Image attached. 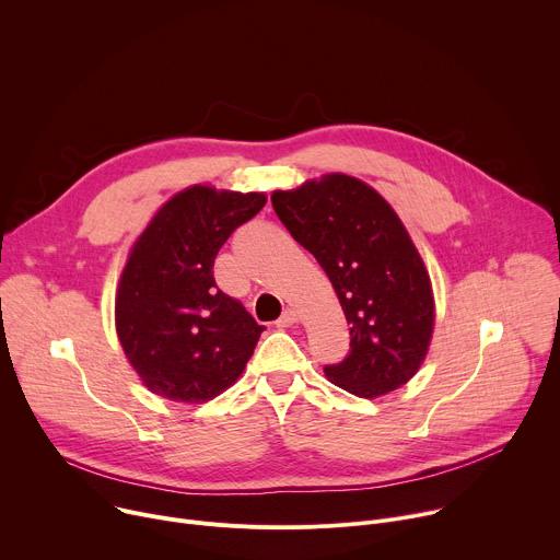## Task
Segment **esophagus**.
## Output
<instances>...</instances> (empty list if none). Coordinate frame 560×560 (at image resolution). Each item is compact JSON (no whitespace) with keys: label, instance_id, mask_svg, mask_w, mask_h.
Listing matches in <instances>:
<instances>
[{"label":"esophagus","instance_id":"esophagus-1","mask_svg":"<svg viewBox=\"0 0 560 560\" xmlns=\"http://www.w3.org/2000/svg\"><path fill=\"white\" fill-rule=\"evenodd\" d=\"M296 318H299V314H296L292 307H288V310L277 318V326H279V328H290V326L296 324Z\"/></svg>","mask_w":560,"mask_h":560}]
</instances>
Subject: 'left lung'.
Segmentation results:
<instances>
[{
  "mask_svg": "<svg viewBox=\"0 0 560 560\" xmlns=\"http://www.w3.org/2000/svg\"><path fill=\"white\" fill-rule=\"evenodd\" d=\"M272 208L326 270L350 324V352L324 368L328 378L363 398L408 383L428 354L434 299L401 219L376 190L348 175L277 190Z\"/></svg>",
  "mask_w": 560,
  "mask_h": 560,
  "instance_id": "left-lung-1",
  "label": "left lung"
}]
</instances>
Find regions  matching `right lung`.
Wrapping results in <instances>:
<instances>
[{
    "label": "right lung",
    "mask_w": 560,
    "mask_h": 560,
    "mask_svg": "<svg viewBox=\"0 0 560 560\" xmlns=\"http://www.w3.org/2000/svg\"><path fill=\"white\" fill-rule=\"evenodd\" d=\"M266 206L261 192L192 186L154 214L124 268L115 324L121 348L156 396L203 404L244 372L266 330L217 288L228 236Z\"/></svg>",
    "instance_id": "1"
}]
</instances>
